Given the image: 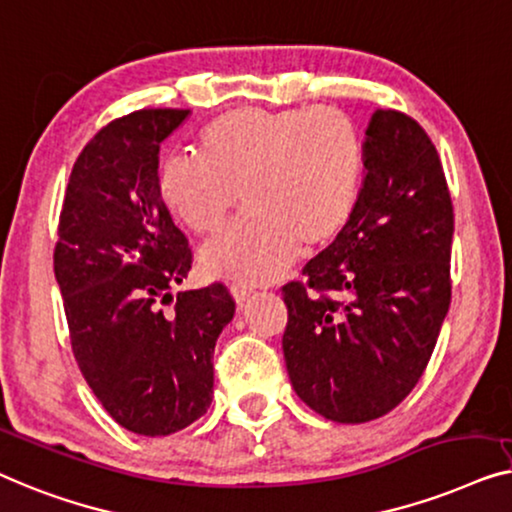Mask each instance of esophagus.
<instances>
[{"label":"esophagus","instance_id":"obj_1","mask_svg":"<svg viewBox=\"0 0 512 512\" xmlns=\"http://www.w3.org/2000/svg\"><path fill=\"white\" fill-rule=\"evenodd\" d=\"M250 294H253V290H250V287H246V285H232V297H234V301L239 306L246 304V301L250 299Z\"/></svg>","mask_w":512,"mask_h":512}]
</instances>
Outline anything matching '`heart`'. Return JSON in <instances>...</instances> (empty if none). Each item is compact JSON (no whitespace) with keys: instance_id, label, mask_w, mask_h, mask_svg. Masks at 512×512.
Segmentation results:
<instances>
[{"instance_id":"heart-1","label":"heart","mask_w":512,"mask_h":512,"mask_svg":"<svg viewBox=\"0 0 512 512\" xmlns=\"http://www.w3.org/2000/svg\"><path fill=\"white\" fill-rule=\"evenodd\" d=\"M199 153L162 164L160 197L178 222L211 234L241 194L246 213L201 250L208 273L239 285L283 276L299 246L334 241L357 206L364 141L331 106H239L208 122Z\"/></svg>"}]
</instances>
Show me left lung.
Masks as SVG:
<instances>
[{"label": "left lung", "mask_w": 512, "mask_h": 512, "mask_svg": "<svg viewBox=\"0 0 512 512\" xmlns=\"http://www.w3.org/2000/svg\"><path fill=\"white\" fill-rule=\"evenodd\" d=\"M455 215L434 143L413 118L378 109L348 225L283 287V352L299 399L359 424L408 397L450 308Z\"/></svg>", "instance_id": "left-lung-1"}]
</instances>
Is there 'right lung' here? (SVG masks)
<instances>
[{
  "mask_svg": "<svg viewBox=\"0 0 512 512\" xmlns=\"http://www.w3.org/2000/svg\"><path fill=\"white\" fill-rule=\"evenodd\" d=\"M187 118L143 109L97 132L71 169L57 227L55 280L78 369L106 413L141 436H169L206 413L215 341L236 308L222 283L171 294L192 250L157 169L162 141Z\"/></svg>",
  "mask_w": 512,
  "mask_h": 512,
  "instance_id": "add662e5",
  "label": "right lung"
}]
</instances>
